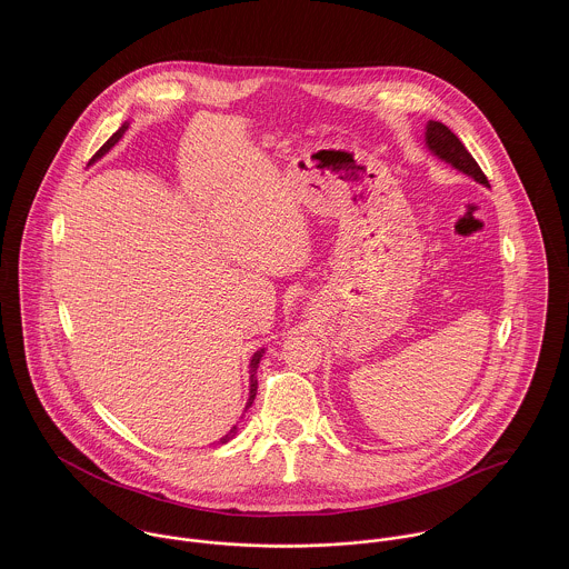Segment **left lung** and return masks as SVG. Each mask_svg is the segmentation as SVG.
<instances>
[{
    "instance_id": "1",
    "label": "left lung",
    "mask_w": 569,
    "mask_h": 569,
    "mask_svg": "<svg viewBox=\"0 0 569 569\" xmlns=\"http://www.w3.org/2000/svg\"><path fill=\"white\" fill-rule=\"evenodd\" d=\"M425 142H427V149L436 158H440L442 162L451 163L453 168L462 170L465 174H469L476 181L488 186L487 174L482 172V168L473 160V156L465 149L460 138L449 127H445L442 122L429 120L427 131H425Z\"/></svg>"
}]
</instances>
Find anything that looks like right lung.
<instances>
[{
	"label": "right lung",
	"mask_w": 569,
	"mask_h": 569,
	"mask_svg": "<svg viewBox=\"0 0 569 569\" xmlns=\"http://www.w3.org/2000/svg\"><path fill=\"white\" fill-rule=\"evenodd\" d=\"M127 127H129V124L124 122V124H122V127H120V129H118V131H116V133H113V136H111V138H109V140H107L102 147H100V151H98V153H96L91 160H98V158H102V156H104V153H107V151H109V149H111V147H113V144H116V142H118V140L124 136ZM262 352H264V350H256V352H253V357H251V361H249V399H247V406H244V409H249L251 403H253V399H256V390H258L256 370H258V363H260V359H262ZM234 436H237V425H234V427H232V429H230V431H228V433H226V436H223L219 442H221V445H226V442H228V440H232Z\"/></svg>",
	"instance_id": "1"
}]
</instances>
